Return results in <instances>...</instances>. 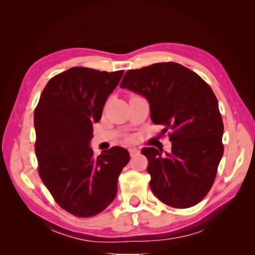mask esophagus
Masks as SVG:
<instances>
[{"instance_id":"esophagus-1","label":"esophagus","mask_w":255,"mask_h":255,"mask_svg":"<svg viewBox=\"0 0 255 255\" xmlns=\"http://www.w3.org/2000/svg\"><path fill=\"white\" fill-rule=\"evenodd\" d=\"M128 151H129V154H130V156H133V155H136V154L139 153V150L136 149V148H130Z\"/></svg>"}]
</instances>
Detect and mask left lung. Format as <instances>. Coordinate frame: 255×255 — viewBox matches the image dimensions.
Returning <instances> with one entry per match:
<instances>
[{
	"mask_svg": "<svg viewBox=\"0 0 255 255\" xmlns=\"http://www.w3.org/2000/svg\"><path fill=\"white\" fill-rule=\"evenodd\" d=\"M121 88L148 100L151 121L163 125L172 148H143L150 188L162 203L174 208L198 204L215 182L224 154V123L210 86L182 64L160 62L128 70Z\"/></svg>",
	"mask_w": 255,
	"mask_h": 255,
	"instance_id": "left-lung-1",
	"label": "left lung"
}]
</instances>
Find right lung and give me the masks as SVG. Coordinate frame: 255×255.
I'll list each match as a JSON object with an SVG mask.
<instances>
[{"label": "right lung", "instance_id": "right-lung-1", "mask_svg": "<svg viewBox=\"0 0 255 255\" xmlns=\"http://www.w3.org/2000/svg\"><path fill=\"white\" fill-rule=\"evenodd\" d=\"M123 74L70 68L49 80L35 108L38 173L56 203L75 217H93L113 202L129 162L122 147L97 158L89 147L93 124Z\"/></svg>", "mask_w": 255, "mask_h": 255}]
</instances>
